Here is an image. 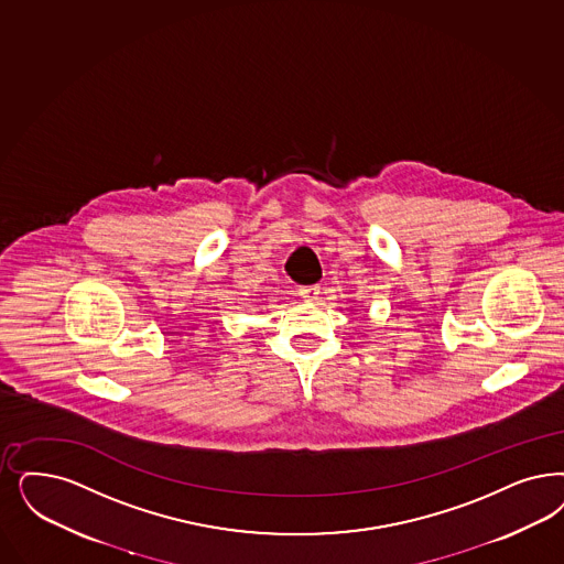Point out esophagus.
<instances>
[{
    "label": "esophagus",
    "mask_w": 564,
    "mask_h": 564,
    "mask_svg": "<svg viewBox=\"0 0 564 564\" xmlns=\"http://www.w3.org/2000/svg\"><path fill=\"white\" fill-rule=\"evenodd\" d=\"M318 292H321L318 285H304V288H300V295H302L306 302H314Z\"/></svg>",
    "instance_id": "34e87169"
}]
</instances>
